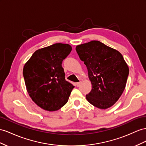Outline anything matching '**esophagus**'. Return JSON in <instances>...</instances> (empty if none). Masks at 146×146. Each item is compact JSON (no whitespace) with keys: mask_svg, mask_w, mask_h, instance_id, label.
<instances>
[{"mask_svg":"<svg viewBox=\"0 0 146 146\" xmlns=\"http://www.w3.org/2000/svg\"><path fill=\"white\" fill-rule=\"evenodd\" d=\"M81 81H80V82H78V83H76V86H77L78 87V86H80V84H81Z\"/></svg>","mask_w":146,"mask_h":146,"instance_id":"34e87169","label":"esophagus"}]
</instances>
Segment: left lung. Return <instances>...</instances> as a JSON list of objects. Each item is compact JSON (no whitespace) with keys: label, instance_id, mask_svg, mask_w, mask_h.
<instances>
[{"label":"left lung","instance_id":"1","mask_svg":"<svg viewBox=\"0 0 146 146\" xmlns=\"http://www.w3.org/2000/svg\"><path fill=\"white\" fill-rule=\"evenodd\" d=\"M76 50L87 67L92 90L88 101L100 109L113 106L124 91L129 67L120 52L99 40L78 45Z\"/></svg>","mask_w":146,"mask_h":146}]
</instances>
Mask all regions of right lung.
<instances>
[{"label": "right lung", "mask_w": 146, "mask_h": 146, "mask_svg": "<svg viewBox=\"0 0 146 146\" xmlns=\"http://www.w3.org/2000/svg\"><path fill=\"white\" fill-rule=\"evenodd\" d=\"M68 44L56 43L37 50L23 68L27 92L45 110H58L68 102L74 86L65 80L62 63L72 51Z\"/></svg>", "instance_id": "add662e5"}]
</instances>
